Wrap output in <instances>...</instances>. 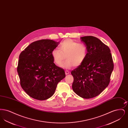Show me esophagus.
Wrapping results in <instances>:
<instances>
[{
    "instance_id": "obj_1",
    "label": "esophagus",
    "mask_w": 128,
    "mask_h": 128,
    "mask_svg": "<svg viewBox=\"0 0 128 128\" xmlns=\"http://www.w3.org/2000/svg\"><path fill=\"white\" fill-rule=\"evenodd\" d=\"M70 73V72L68 71V70H66L65 71V74L66 75H68V74Z\"/></svg>"
}]
</instances>
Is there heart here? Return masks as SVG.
Here are the masks:
<instances>
[{
	"label": "heart",
	"mask_w": 128,
	"mask_h": 128,
	"mask_svg": "<svg viewBox=\"0 0 128 128\" xmlns=\"http://www.w3.org/2000/svg\"><path fill=\"white\" fill-rule=\"evenodd\" d=\"M87 48L82 44H79L71 39H66L60 44V49L53 50L51 55L54 62L56 65H60L65 59L66 60L60 65L65 69H70L73 66L78 67L86 58Z\"/></svg>",
	"instance_id": "1"
}]
</instances>
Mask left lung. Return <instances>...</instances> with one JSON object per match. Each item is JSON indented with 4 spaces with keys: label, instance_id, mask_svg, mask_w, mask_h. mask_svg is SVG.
<instances>
[{
    "label": "left lung",
    "instance_id": "obj_1",
    "mask_svg": "<svg viewBox=\"0 0 128 128\" xmlns=\"http://www.w3.org/2000/svg\"><path fill=\"white\" fill-rule=\"evenodd\" d=\"M87 55L82 64L71 72L74 80L73 91L80 97L94 98L109 84L114 68L110 48L96 37H82Z\"/></svg>",
    "mask_w": 128,
    "mask_h": 128
}]
</instances>
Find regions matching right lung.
I'll return each mask as SVG.
<instances>
[{"mask_svg": "<svg viewBox=\"0 0 128 128\" xmlns=\"http://www.w3.org/2000/svg\"><path fill=\"white\" fill-rule=\"evenodd\" d=\"M60 43L50 39L37 41L20 54L17 67L20 84L31 98L39 100L51 98L58 84L65 77L64 70L55 65L51 55Z\"/></svg>", "mask_w": 128, "mask_h": 128, "instance_id": "1", "label": "right lung"}]
</instances>
